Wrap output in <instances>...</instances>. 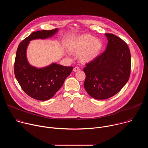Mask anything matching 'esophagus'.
<instances>
[{"mask_svg": "<svg viewBox=\"0 0 148 148\" xmlns=\"http://www.w3.org/2000/svg\"><path fill=\"white\" fill-rule=\"evenodd\" d=\"M79 68H78V67H74V69H73V71L74 72H77V71H79Z\"/></svg>", "mask_w": 148, "mask_h": 148, "instance_id": "34e87169", "label": "esophagus"}]
</instances>
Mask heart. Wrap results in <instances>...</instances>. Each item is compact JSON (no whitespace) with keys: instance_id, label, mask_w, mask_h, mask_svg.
<instances>
[{"instance_id":"heart-1","label":"heart","mask_w":148,"mask_h":148,"mask_svg":"<svg viewBox=\"0 0 148 148\" xmlns=\"http://www.w3.org/2000/svg\"><path fill=\"white\" fill-rule=\"evenodd\" d=\"M102 48L101 40L90 34L77 37L69 45L70 51L78 54L79 60L83 63H89L95 60L100 54Z\"/></svg>"}]
</instances>
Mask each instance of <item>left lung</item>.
I'll return each instance as SVG.
<instances>
[{
	"mask_svg": "<svg viewBox=\"0 0 148 148\" xmlns=\"http://www.w3.org/2000/svg\"><path fill=\"white\" fill-rule=\"evenodd\" d=\"M108 45L105 51L88 63L84 87L97 99H105L117 94L128 82L131 67L129 47L125 42L113 34L105 33Z\"/></svg>",
	"mask_w": 148,
	"mask_h": 148,
	"instance_id": "8db88e82",
	"label": "left lung"
}]
</instances>
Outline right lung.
Masks as SVG:
<instances>
[{
	"label": "right lung",
	"mask_w": 148,
	"mask_h": 148,
	"mask_svg": "<svg viewBox=\"0 0 148 148\" xmlns=\"http://www.w3.org/2000/svg\"><path fill=\"white\" fill-rule=\"evenodd\" d=\"M58 29L33 32L19 44L14 61V75L20 87L30 97L40 101L51 98L62 86L70 74L73 67H66L53 62L45 67L31 66L26 51L30 41L46 39L53 36Z\"/></svg>",
	"instance_id": "right-lung-1"
}]
</instances>
